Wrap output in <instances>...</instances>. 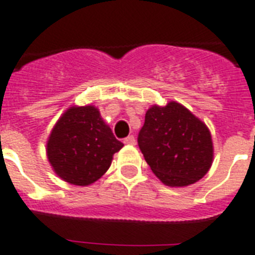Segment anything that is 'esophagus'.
Returning a JSON list of instances; mask_svg holds the SVG:
<instances>
[{"label":"esophagus","instance_id":"1","mask_svg":"<svg viewBox=\"0 0 255 255\" xmlns=\"http://www.w3.org/2000/svg\"><path fill=\"white\" fill-rule=\"evenodd\" d=\"M123 142H125L126 145H132V146H133V145H136V138H134L133 136H128V137H126Z\"/></svg>","mask_w":255,"mask_h":255}]
</instances>
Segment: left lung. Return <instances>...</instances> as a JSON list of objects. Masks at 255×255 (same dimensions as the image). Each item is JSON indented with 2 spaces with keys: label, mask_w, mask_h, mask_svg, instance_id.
Masks as SVG:
<instances>
[{
  "label": "left lung",
  "mask_w": 255,
  "mask_h": 255,
  "mask_svg": "<svg viewBox=\"0 0 255 255\" xmlns=\"http://www.w3.org/2000/svg\"><path fill=\"white\" fill-rule=\"evenodd\" d=\"M137 140L155 176L170 187L198 182L213 163L209 128L176 101L152 105L146 112Z\"/></svg>",
  "instance_id": "left-lung-1"
}]
</instances>
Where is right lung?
<instances>
[{
  "label": "right lung",
  "instance_id": "add662e5",
  "mask_svg": "<svg viewBox=\"0 0 255 255\" xmlns=\"http://www.w3.org/2000/svg\"><path fill=\"white\" fill-rule=\"evenodd\" d=\"M123 143L113 134L96 106H70L48 136L50 165L70 185L88 186L104 176Z\"/></svg>",
  "mask_w": 255,
  "mask_h": 255
}]
</instances>
